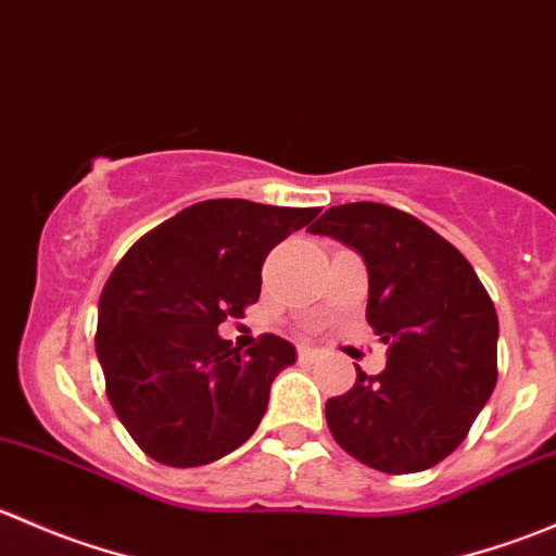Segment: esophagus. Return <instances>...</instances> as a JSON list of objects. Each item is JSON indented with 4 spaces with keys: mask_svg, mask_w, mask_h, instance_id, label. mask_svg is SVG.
<instances>
[{
    "mask_svg": "<svg viewBox=\"0 0 556 556\" xmlns=\"http://www.w3.org/2000/svg\"><path fill=\"white\" fill-rule=\"evenodd\" d=\"M299 361L301 363H314V361H317V350H314V346L301 344L299 346Z\"/></svg>",
    "mask_w": 556,
    "mask_h": 556,
    "instance_id": "obj_1",
    "label": "esophagus"
}]
</instances>
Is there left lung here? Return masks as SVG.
<instances>
[{
    "instance_id": "1",
    "label": "left lung",
    "mask_w": 556,
    "mask_h": 556,
    "mask_svg": "<svg viewBox=\"0 0 556 556\" xmlns=\"http://www.w3.org/2000/svg\"><path fill=\"white\" fill-rule=\"evenodd\" d=\"M312 233L366 261V319L387 368H357L325 403L336 444L382 473L433 468L463 444L497 382V314L463 252L408 212L374 201L330 206Z\"/></svg>"
}]
</instances>
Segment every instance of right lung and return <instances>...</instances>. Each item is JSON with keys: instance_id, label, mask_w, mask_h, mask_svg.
<instances>
[{"instance_id": "obj_1", "label": "right lung", "mask_w": 556, "mask_h": 556, "mask_svg": "<svg viewBox=\"0 0 556 556\" xmlns=\"http://www.w3.org/2000/svg\"><path fill=\"white\" fill-rule=\"evenodd\" d=\"M317 215V206L201 201L144 233L110 274L97 325L106 397L155 463H215L255 433L295 346L266 333L239 352L217 325L255 304L268 252Z\"/></svg>"}]
</instances>
